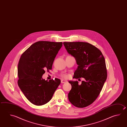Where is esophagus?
Returning a JSON list of instances; mask_svg holds the SVG:
<instances>
[{"label":"esophagus","instance_id":"esophagus-1","mask_svg":"<svg viewBox=\"0 0 127 127\" xmlns=\"http://www.w3.org/2000/svg\"><path fill=\"white\" fill-rule=\"evenodd\" d=\"M66 82H67V81L65 80H64V79H62V80H61V83H62V84L65 83H66Z\"/></svg>","mask_w":127,"mask_h":127}]
</instances>
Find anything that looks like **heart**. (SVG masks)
<instances>
[{"label": "heart", "instance_id": "obj_1", "mask_svg": "<svg viewBox=\"0 0 127 127\" xmlns=\"http://www.w3.org/2000/svg\"><path fill=\"white\" fill-rule=\"evenodd\" d=\"M62 77H63L64 78H65V79H67L69 77V75L67 74H62Z\"/></svg>", "mask_w": 127, "mask_h": 127}]
</instances>
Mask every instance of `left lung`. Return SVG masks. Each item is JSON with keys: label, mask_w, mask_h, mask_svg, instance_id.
Masks as SVG:
<instances>
[{"label": "left lung", "mask_w": 127, "mask_h": 127, "mask_svg": "<svg viewBox=\"0 0 127 127\" xmlns=\"http://www.w3.org/2000/svg\"><path fill=\"white\" fill-rule=\"evenodd\" d=\"M63 44L78 65L74 77L85 79L80 85L77 81L69 82L72 86L68 94L69 100L77 107H85L96 100L106 81L107 73L105 58L101 51L90 43L73 42Z\"/></svg>", "instance_id": "left-lung-1"}]
</instances>
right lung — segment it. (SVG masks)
Returning a JSON list of instances; mask_svg holds the SVG:
<instances>
[{"mask_svg": "<svg viewBox=\"0 0 127 127\" xmlns=\"http://www.w3.org/2000/svg\"><path fill=\"white\" fill-rule=\"evenodd\" d=\"M62 42H37L22 53L18 65V85L27 99L33 105H42L49 102L61 83L58 79L49 81L42 79L52 69Z\"/></svg>", "mask_w": 127, "mask_h": 127, "instance_id": "obj_1", "label": "right lung"}]
</instances>
